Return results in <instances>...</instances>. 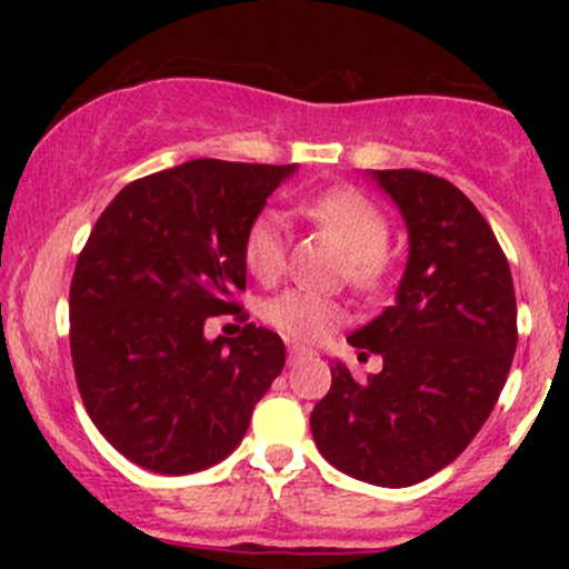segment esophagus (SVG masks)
<instances>
[{"label": "esophagus", "instance_id": "34e87169", "mask_svg": "<svg viewBox=\"0 0 569 569\" xmlns=\"http://www.w3.org/2000/svg\"><path fill=\"white\" fill-rule=\"evenodd\" d=\"M305 356H312V350L299 348V345H289V361H291V363L297 361V358H305Z\"/></svg>", "mask_w": 569, "mask_h": 569}]
</instances>
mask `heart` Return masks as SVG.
<instances>
[{"instance_id": "b5f03b06", "label": "heart", "mask_w": 569, "mask_h": 569, "mask_svg": "<svg viewBox=\"0 0 569 569\" xmlns=\"http://www.w3.org/2000/svg\"><path fill=\"white\" fill-rule=\"evenodd\" d=\"M302 211L348 248L350 280L363 289L377 286L385 276L390 227L380 208L367 194L348 187L326 189L302 202ZM243 262L251 276L272 280L286 264V219L276 208H262L243 232ZM264 318L299 342H318L345 321L342 305L305 289H286L264 305Z\"/></svg>"}]
</instances>
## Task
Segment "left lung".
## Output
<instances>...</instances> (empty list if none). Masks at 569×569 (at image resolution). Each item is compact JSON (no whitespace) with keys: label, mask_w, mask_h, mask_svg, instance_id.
Segmentation results:
<instances>
[{"label":"left lung","mask_w":569,"mask_h":569,"mask_svg":"<svg viewBox=\"0 0 569 569\" xmlns=\"http://www.w3.org/2000/svg\"><path fill=\"white\" fill-rule=\"evenodd\" d=\"M371 179L409 232L396 302L348 337L380 352L382 371L356 382L331 363L310 428L339 471L398 489L447 468L487 422L516 352V297L498 238L460 189L411 168Z\"/></svg>","instance_id":"8db88e82"}]
</instances>
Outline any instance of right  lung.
I'll list each match as a JSON object with an SVG mask.
<instances>
[{"instance_id":"1","label":"right lung","mask_w":569,"mask_h":569,"mask_svg":"<svg viewBox=\"0 0 569 569\" xmlns=\"http://www.w3.org/2000/svg\"><path fill=\"white\" fill-rule=\"evenodd\" d=\"M297 166L189 160L130 181L96 221L69 289L77 388L90 420L147 471L217 466L283 371V339L248 323L206 339L238 310L243 232Z\"/></svg>"}]
</instances>
